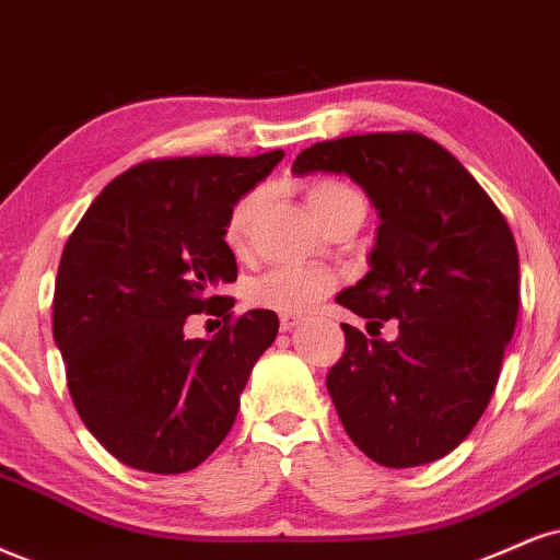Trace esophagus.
Instances as JSON below:
<instances>
[{
  "label": "esophagus",
  "instance_id": "34e87169",
  "mask_svg": "<svg viewBox=\"0 0 560 560\" xmlns=\"http://www.w3.org/2000/svg\"><path fill=\"white\" fill-rule=\"evenodd\" d=\"M302 323V315H292V313H284L279 318V326H281V331H292L294 326H300Z\"/></svg>",
  "mask_w": 560,
  "mask_h": 560
}]
</instances>
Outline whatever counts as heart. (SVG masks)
I'll return each instance as SVG.
<instances>
[{
	"label": "heart",
	"mask_w": 560,
	"mask_h": 560,
	"mask_svg": "<svg viewBox=\"0 0 560 560\" xmlns=\"http://www.w3.org/2000/svg\"><path fill=\"white\" fill-rule=\"evenodd\" d=\"M362 200L360 192L352 187L341 185L336 179H318L307 187V206L318 221L326 219L334 208ZM365 203V200H362ZM260 206V190L245 192L232 211L226 215L224 237L232 250H242L250 234L253 219ZM334 273L326 268L315 266H281L273 271L258 276L247 289V300L250 305L262 310H276V313H305L318 302L323 294L331 292Z\"/></svg>",
	"instance_id": "heart-1"
}]
</instances>
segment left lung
Listing matches in <instances>:
<instances>
[{
	"mask_svg": "<svg viewBox=\"0 0 560 560\" xmlns=\"http://www.w3.org/2000/svg\"><path fill=\"white\" fill-rule=\"evenodd\" d=\"M298 177L347 174L378 211L370 271L336 302L394 341L341 323L347 347L328 370L341 425L390 469L446 456L472 433L501 375L518 315L514 234L490 195L435 140L370 132L300 153Z\"/></svg>",
	"mask_w": 560,
	"mask_h": 560,
	"instance_id": "1",
	"label": "left lung"
}]
</instances>
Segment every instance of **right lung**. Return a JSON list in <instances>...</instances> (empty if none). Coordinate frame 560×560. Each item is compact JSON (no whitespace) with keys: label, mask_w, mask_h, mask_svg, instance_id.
I'll use <instances>...</instances> for the list:
<instances>
[{"label":"right lung","mask_w":560,"mask_h":560,"mask_svg":"<svg viewBox=\"0 0 560 560\" xmlns=\"http://www.w3.org/2000/svg\"><path fill=\"white\" fill-rule=\"evenodd\" d=\"M284 151L145 161L109 182L67 240L54 284V345L80 420L132 469L190 472L234 425L240 394L273 345V310L229 320L237 260L226 215ZM225 318L187 340L190 314Z\"/></svg>","instance_id":"1"}]
</instances>
